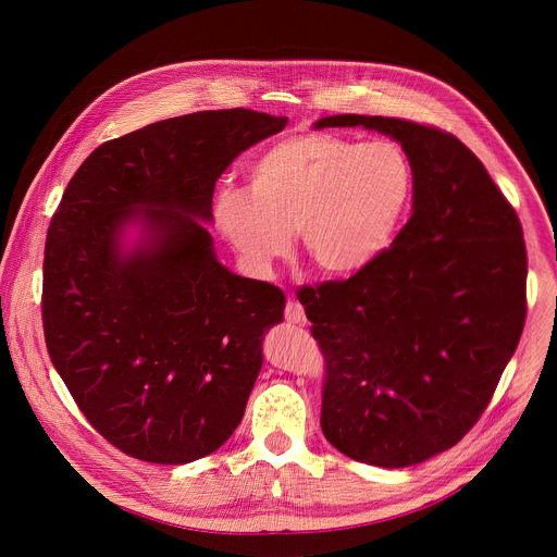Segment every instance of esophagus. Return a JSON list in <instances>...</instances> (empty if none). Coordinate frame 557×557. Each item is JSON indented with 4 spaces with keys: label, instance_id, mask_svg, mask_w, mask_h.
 Segmentation results:
<instances>
[{
    "label": "esophagus",
    "instance_id": "esophagus-1",
    "mask_svg": "<svg viewBox=\"0 0 557 557\" xmlns=\"http://www.w3.org/2000/svg\"><path fill=\"white\" fill-rule=\"evenodd\" d=\"M284 314H286V322H290V324H304V322H306L304 306H301L297 299H290V301L286 304Z\"/></svg>",
    "mask_w": 557,
    "mask_h": 557
}]
</instances>
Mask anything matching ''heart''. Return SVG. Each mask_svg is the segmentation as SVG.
I'll list each match as a JSON object with an SVG mask.
<instances>
[{"mask_svg":"<svg viewBox=\"0 0 557 557\" xmlns=\"http://www.w3.org/2000/svg\"><path fill=\"white\" fill-rule=\"evenodd\" d=\"M249 183L220 189L213 202L218 231L249 271L269 275L297 231L317 271L352 275L392 245L412 202L414 170L394 140L306 132L269 145Z\"/></svg>","mask_w":557,"mask_h":557,"instance_id":"b5f03b06","label":"heart"}]
</instances>
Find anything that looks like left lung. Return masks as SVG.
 <instances>
[{"mask_svg":"<svg viewBox=\"0 0 557 557\" xmlns=\"http://www.w3.org/2000/svg\"><path fill=\"white\" fill-rule=\"evenodd\" d=\"M412 161V218L348 280L297 297L326 359L322 432L387 469L454 447L481 419L527 317L522 226L485 165L456 136L404 119L337 114Z\"/></svg>","mask_w":557,"mask_h":557,"instance_id":"left-lung-1","label":"left lung"}]
</instances>
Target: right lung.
<instances>
[{
	"label": "right lung",
	"mask_w": 557,
	"mask_h": 557,
	"mask_svg": "<svg viewBox=\"0 0 557 557\" xmlns=\"http://www.w3.org/2000/svg\"><path fill=\"white\" fill-rule=\"evenodd\" d=\"M286 116L245 108L151 123L99 145L67 183L44 258L48 355L116 449L185 465L233 434L284 320V293L213 253L215 181ZM127 225L141 237L125 248Z\"/></svg>",
	"instance_id": "add662e5"
}]
</instances>
